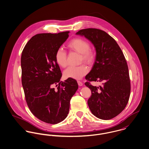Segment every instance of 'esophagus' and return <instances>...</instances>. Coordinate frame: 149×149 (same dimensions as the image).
<instances>
[{"label":"esophagus","instance_id":"obj_1","mask_svg":"<svg viewBox=\"0 0 149 149\" xmlns=\"http://www.w3.org/2000/svg\"><path fill=\"white\" fill-rule=\"evenodd\" d=\"M77 82H78V85L79 86H82L83 85V83L81 82V81H77Z\"/></svg>","mask_w":149,"mask_h":149}]
</instances>
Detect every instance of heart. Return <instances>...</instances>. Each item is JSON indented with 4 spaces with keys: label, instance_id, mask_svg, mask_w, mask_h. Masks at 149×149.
<instances>
[{
    "label": "heart",
    "instance_id": "1",
    "mask_svg": "<svg viewBox=\"0 0 149 149\" xmlns=\"http://www.w3.org/2000/svg\"><path fill=\"white\" fill-rule=\"evenodd\" d=\"M67 47L80 54V62H83L88 65H91L93 62L95 52L90 47V45L86 39L79 37L74 38L67 43ZM55 60L58 65L65 67L67 66L66 52L62 48H58L55 53ZM88 72V67L84 65L68 67L64 71V76L66 78L80 79Z\"/></svg>",
    "mask_w": 149,
    "mask_h": 149
}]
</instances>
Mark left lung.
<instances>
[{
	"label": "left lung",
	"instance_id": "obj_1",
	"mask_svg": "<svg viewBox=\"0 0 149 149\" xmlns=\"http://www.w3.org/2000/svg\"><path fill=\"white\" fill-rule=\"evenodd\" d=\"M76 34L91 41L97 52L95 63L85 77L88 81L84 84L91 91L88 107L99 119H111L125 109L130 97V79L125 57L115 39L103 30L86 29ZM92 81L104 83L97 87L90 84Z\"/></svg>",
	"mask_w": 149,
	"mask_h": 149
}]
</instances>
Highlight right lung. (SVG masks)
Returning a JSON list of instances; mask_svg holds the SVG:
<instances>
[{
    "instance_id": "add662e5",
    "label": "right lung",
    "mask_w": 149,
    "mask_h": 149,
    "mask_svg": "<svg viewBox=\"0 0 149 149\" xmlns=\"http://www.w3.org/2000/svg\"><path fill=\"white\" fill-rule=\"evenodd\" d=\"M68 33L36 34L22 53V83L27 106L33 116L50 124L66 118L71 98L78 88L74 79L60 82L62 72L55 60V51L66 40Z\"/></svg>"
}]
</instances>
